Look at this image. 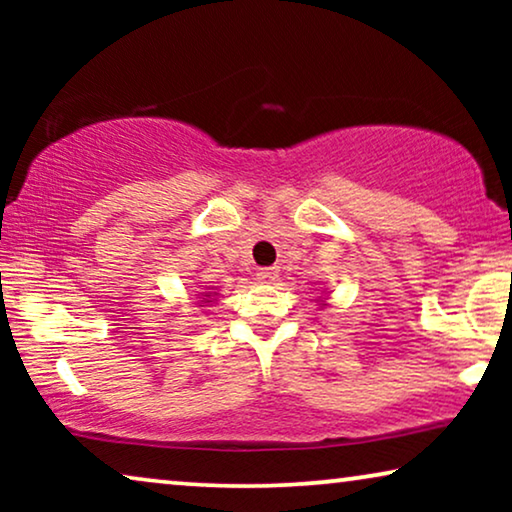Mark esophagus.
<instances>
[{
    "label": "esophagus",
    "instance_id": "1",
    "mask_svg": "<svg viewBox=\"0 0 512 512\" xmlns=\"http://www.w3.org/2000/svg\"><path fill=\"white\" fill-rule=\"evenodd\" d=\"M277 277H279V270L277 268H261V270L256 272V279L261 284H275Z\"/></svg>",
    "mask_w": 512,
    "mask_h": 512
}]
</instances>
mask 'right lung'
Returning a JSON list of instances; mask_svg holds the SVG:
<instances>
[{
	"mask_svg": "<svg viewBox=\"0 0 512 512\" xmlns=\"http://www.w3.org/2000/svg\"><path fill=\"white\" fill-rule=\"evenodd\" d=\"M207 303H212V300H207Z\"/></svg>",
	"mask_w": 512,
	"mask_h": 512,
	"instance_id": "right-lung-1",
	"label": "right lung"
}]
</instances>
